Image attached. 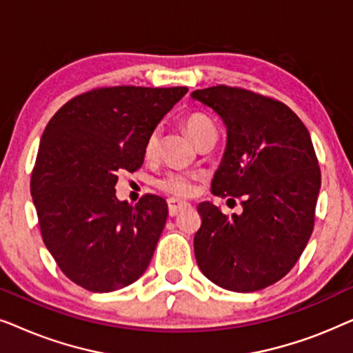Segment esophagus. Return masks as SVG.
<instances>
[{"label": "esophagus", "instance_id": "34e87169", "mask_svg": "<svg viewBox=\"0 0 353 353\" xmlns=\"http://www.w3.org/2000/svg\"><path fill=\"white\" fill-rule=\"evenodd\" d=\"M190 205V202L186 201H181V199H175V197H172V199H168V214L170 216H175L180 214V212L186 210Z\"/></svg>", "mask_w": 353, "mask_h": 353}]
</instances>
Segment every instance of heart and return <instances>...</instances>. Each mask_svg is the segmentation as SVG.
Returning a JSON list of instances; mask_svg holds the SVG:
<instances>
[{
  "instance_id": "heart-1",
  "label": "heart",
  "mask_w": 353,
  "mask_h": 353,
  "mask_svg": "<svg viewBox=\"0 0 353 353\" xmlns=\"http://www.w3.org/2000/svg\"><path fill=\"white\" fill-rule=\"evenodd\" d=\"M185 128L196 144L199 143V139L204 137L205 133L215 130L214 123H212L210 120L202 114L188 115L185 119ZM159 143H161V132L156 128L149 133L146 144H144V152H146L148 157H152L154 154L157 152ZM192 178L194 176L190 175V173L172 172V173H167L165 176L159 180V186H161L163 191L170 192V194L188 196L192 191Z\"/></svg>"
}]
</instances>
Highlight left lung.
Listing matches in <instances>:
<instances>
[{
    "label": "left lung",
    "mask_w": 353,
    "mask_h": 353,
    "mask_svg": "<svg viewBox=\"0 0 353 353\" xmlns=\"http://www.w3.org/2000/svg\"><path fill=\"white\" fill-rule=\"evenodd\" d=\"M191 98L226 127L212 192L243 197L239 215L197 205L196 262L216 286L260 291L289 273L312 236L321 173L310 133L286 104L252 91L219 85Z\"/></svg>",
    "instance_id": "left-lung-1"
}]
</instances>
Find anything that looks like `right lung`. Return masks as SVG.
<instances>
[{"mask_svg":"<svg viewBox=\"0 0 353 353\" xmlns=\"http://www.w3.org/2000/svg\"><path fill=\"white\" fill-rule=\"evenodd\" d=\"M186 86H114L80 94L43 132L30 190L45 245L62 273L91 292H112L146 272L168 207L146 194L119 201V173L143 165L144 144Z\"/></svg>","mask_w":353,"mask_h":353,"instance_id":"1","label":"right lung"}]
</instances>
